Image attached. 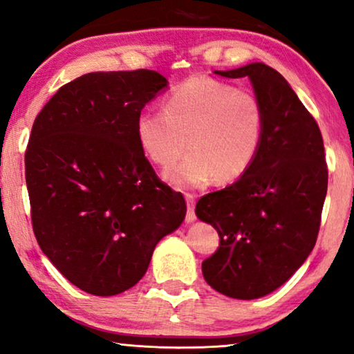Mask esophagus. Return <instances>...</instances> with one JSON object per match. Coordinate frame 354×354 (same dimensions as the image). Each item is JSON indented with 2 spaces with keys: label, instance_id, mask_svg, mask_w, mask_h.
Returning <instances> with one entry per match:
<instances>
[{
  "label": "esophagus",
  "instance_id": "esophagus-1",
  "mask_svg": "<svg viewBox=\"0 0 354 354\" xmlns=\"http://www.w3.org/2000/svg\"><path fill=\"white\" fill-rule=\"evenodd\" d=\"M185 200H187V216L185 220L192 223L195 220V195L194 194H185Z\"/></svg>",
  "mask_w": 354,
  "mask_h": 354
}]
</instances>
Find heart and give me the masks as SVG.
Returning a JSON list of instances; mask_svg holds the SVG:
<instances>
[{"label": "heart", "instance_id": "1", "mask_svg": "<svg viewBox=\"0 0 354 354\" xmlns=\"http://www.w3.org/2000/svg\"><path fill=\"white\" fill-rule=\"evenodd\" d=\"M263 134L259 100L210 77L182 82L165 97L164 111L146 108L136 118L139 146L159 167H172L187 146L192 149L169 174L180 187L205 185L213 176L220 182L236 180L254 162Z\"/></svg>", "mask_w": 354, "mask_h": 354}]
</instances>
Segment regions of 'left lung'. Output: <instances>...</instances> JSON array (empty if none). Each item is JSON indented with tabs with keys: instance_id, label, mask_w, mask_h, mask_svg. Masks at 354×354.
Here are the masks:
<instances>
[{
	"instance_id": "1",
	"label": "left lung",
	"mask_w": 354,
	"mask_h": 354,
	"mask_svg": "<svg viewBox=\"0 0 354 354\" xmlns=\"http://www.w3.org/2000/svg\"><path fill=\"white\" fill-rule=\"evenodd\" d=\"M215 73L251 78L264 134L251 167L197 202V216L220 234L202 272L220 294L259 299L281 287L315 246L328 187L324 139L286 78L269 65Z\"/></svg>"
}]
</instances>
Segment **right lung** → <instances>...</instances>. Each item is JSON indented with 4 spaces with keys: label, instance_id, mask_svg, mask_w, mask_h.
I'll return each mask as SVG.
<instances>
[{
    "label": "right lung",
    "instance_id": "1",
    "mask_svg": "<svg viewBox=\"0 0 354 354\" xmlns=\"http://www.w3.org/2000/svg\"><path fill=\"white\" fill-rule=\"evenodd\" d=\"M154 71L91 72L44 104L26 149L30 220L44 254L78 289L108 297L141 281L156 244L184 221L136 136Z\"/></svg>",
    "mask_w": 354,
    "mask_h": 354
}]
</instances>
